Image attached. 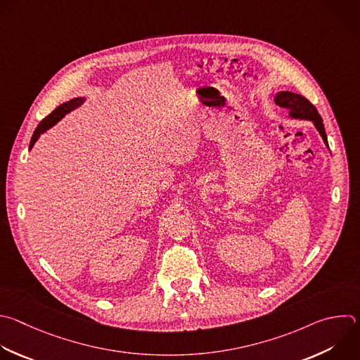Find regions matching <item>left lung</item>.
<instances>
[{"mask_svg": "<svg viewBox=\"0 0 360 360\" xmlns=\"http://www.w3.org/2000/svg\"><path fill=\"white\" fill-rule=\"evenodd\" d=\"M274 101L287 108L288 111V117L294 118V120H307V122H311L314 124V127L316 129V131L319 133V136L322 137L325 146L329 148L328 146V137L325 133V127H323V122L319 115V112L316 111L315 105L311 104L304 96L298 94V93H292L288 90H281L274 96Z\"/></svg>", "mask_w": 360, "mask_h": 360, "instance_id": "1", "label": "left lung"}]
</instances>
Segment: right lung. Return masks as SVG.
Segmentation results:
<instances>
[{"mask_svg":"<svg viewBox=\"0 0 360 360\" xmlns=\"http://www.w3.org/2000/svg\"><path fill=\"white\" fill-rule=\"evenodd\" d=\"M84 100H86V97H75V98H72V100H69V101H66V103L58 105L48 117H45V118L42 120V122L38 124L37 130L34 131V136H32L31 143H30V151L32 150V147L35 146V143L39 140V137H41L44 133H46L51 127H53L56 123H59L60 120H62L68 112H70V111H73L75 108L80 107V105L84 103Z\"/></svg>","mask_w":360,"mask_h":360,"instance_id":"1","label":"right lung"}]
</instances>
